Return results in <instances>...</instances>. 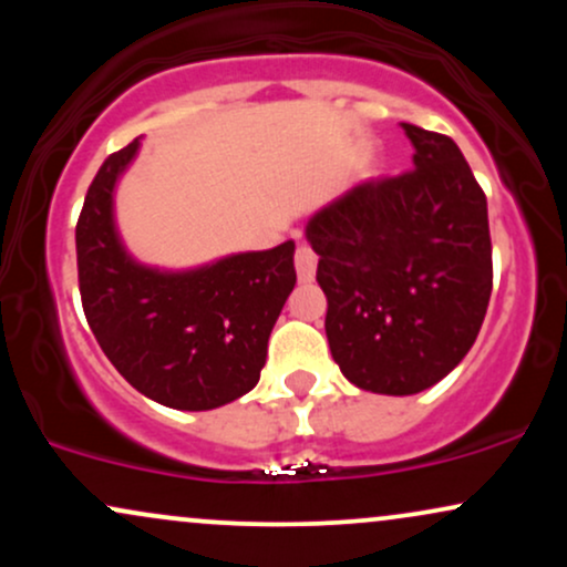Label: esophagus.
Instances as JSON below:
<instances>
[{"instance_id": "obj_1", "label": "esophagus", "mask_w": 567, "mask_h": 567, "mask_svg": "<svg viewBox=\"0 0 567 567\" xmlns=\"http://www.w3.org/2000/svg\"><path fill=\"white\" fill-rule=\"evenodd\" d=\"M296 271L301 282H311L317 275V252L309 245H298L296 250Z\"/></svg>"}]
</instances>
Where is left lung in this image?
Listing matches in <instances>:
<instances>
[{
	"instance_id": "1",
	"label": "left lung",
	"mask_w": 567,
	"mask_h": 567,
	"mask_svg": "<svg viewBox=\"0 0 567 567\" xmlns=\"http://www.w3.org/2000/svg\"><path fill=\"white\" fill-rule=\"evenodd\" d=\"M413 171L349 188L306 224L330 354L375 394H419L472 349L493 290L487 199L447 135L402 122Z\"/></svg>"
}]
</instances>
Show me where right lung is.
I'll return each instance as SVG.
<instances>
[{"mask_svg": "<svg viewBox=\"0 0 567 567\" xmlns=\"http://www.w3.org/2000/svg\"><path fill=\"white\" fill-rule=\"evenodd\" d=\"M135 152L138 141L106 157L76 220L84 317L122 379L148 400L220 408L261 379L271 328L296 288V243L192 271L141 266L114 226V186Z\"/></svg>", "mask_w": 567, "mask_h": 567, "instance_id": "right-lung-1", "label": "right lung"}]
</instances>
